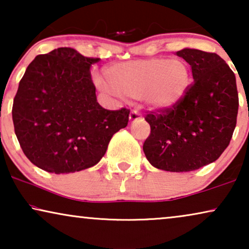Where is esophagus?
<instances>
[{
  "label": "esophagus",
  "instance_id": "obj_1",
  "mask_svg": "<svg viewBox=\"0 0 249 249\" xmlns=\"http://www.w3.org/2000/svg\"><path fill=\"white\" fill-rule=\"evenodd\" d=\"M139 119H141V115H139L137 111L130 112V115H129V122H130V124H134V122L139 120Z\"/></svg>",
  "mask_w": 249,
  "mask_h": 249
}]
</instances>
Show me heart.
Masks as SVG:
<instances>
[{"instance_id": "1", "label": "heart", "mask_w": 249, "mask_h": 249, "mask_svg": "<svg viewBox=\"0 0 249 249\" xmlns=\"http://www.w3.org/2000/svg\"><path fill=\"white\" fill-rule=\"evenodd\" d=\"M107 80L117 93L142 98L154 111H168L185 97L190 69L183 60L152 57L114 64L107 70Z\"/></svg>"}]
</instances>
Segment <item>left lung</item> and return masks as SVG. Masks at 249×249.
Wrapping results in <instances>:
<instances>
[{
	"instance_id": "1",
	"label": "left lung",
	"mask_w": 249,
	"mask_h": 249,
	"mask_svg": "<svg viewBox=\"0 0 249 249\" xmlns=\"http://www.w3.org/2000/svg\"><path fill=\"white\" fill-rule=\"evenodd\" d=\"M176 54L192 67L194 84L176 107L146 115L151 135L142 149L154 168L187 172L216 161L228 147L239 100L236 76L222 57L188 47Z\"/></svg>"
}]
</instances>
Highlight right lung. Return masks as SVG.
I'll use <instances>...</instances> for the list:
<instances>
[{
    "instance_id": "1",
    "label": "right lung",
    "mask_w": 249,
    "mask_h": 249,
    "mask_svg": "<svg viewBox=\"0 0 249 249\" xmlns=\"http://www.w3.org/2000/svg\"><path fill=\"white\" fill-rule=\"evenodd\" d=\"M97 61L59 47L37 55L20 80L15 132L25 155L44 171L61 175L97 164L112 136L127 127L129 110L98 104L90 77Z\"/></svg>"
}]
</instances>
